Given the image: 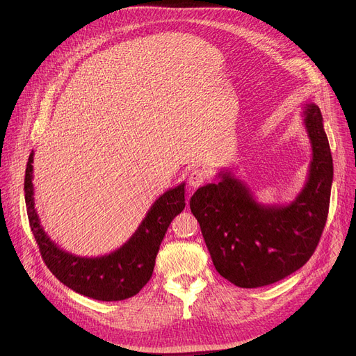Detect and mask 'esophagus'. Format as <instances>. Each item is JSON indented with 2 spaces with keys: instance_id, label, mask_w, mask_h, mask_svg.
I'll return each mask as SVG.
<instances>
[{
  "instance_id": "34e87169",
  "label": "esophagus",
  "mask_w": 356,
  "mask_h": 356,
  "mask_svg": "<svg viewBox=\"0 0 356 356\" xmlns=\"http://www.w3.org/2000/svg\"><path fill=\"white\" fill-rule=\"evenodd\" d=\"M207 172L202 170V168H195L192 173L189 175V186L191 188H199V186L203 184V181L207 180Z\"/></svg>"
}]
</instances>
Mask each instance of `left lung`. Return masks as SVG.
I'll use <instances>...</instances> for the list:
<instances>
[{
    "instance_id": "obj_1",
    "label": "left lung",
    "mask_w": 356,
    "mask_h": 356,
    "mask_svg": "<svg viewBox=\"0 0 356 356\" xmlns=\"http://www.w3.org/2000/svg\"><path fill=\"white\" fill-rule=\"evenodd\" d=\"M303 124L312 145L307 180L287 204H264L231 172L199 188L191 211L216 271L232 284L255 289L302 268L319 244L329 212L333 161L322 112L305 102Z\"/></svg>"
}]
</instances>
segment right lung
I'll use <instances>...</instances> for the list:
<instances>
[{
	"mask_svg": "<svg viewBox=\"0 0 356 356\" xmlns=\"http://www.w3.org/2000/svg\"><path fill=\"white\" fill-rule=\"evenodd\" d=\"M33 157L34 152L30 153L26 167V207L30 228L47 268L66 287L95 300L118 302L136 296L152 278L168 225L184 209L186 184L180 183L164 192L122 247L101 257H79L62 250L42 227L34 204Z\"/></svg>",
	"mask_w": 356,
	"mask_h": 356,
	"instance_id": "add662e5",
	"label": "right lung"
}]
</instances>
